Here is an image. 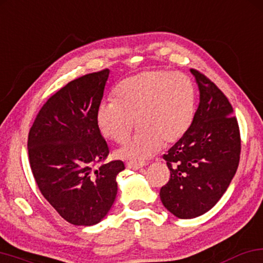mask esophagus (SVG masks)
Listing matches in <instances>:
<instances>
[{
	"mask_svg": "<svg viewBox=\"0 0 263 263\" xmlns=\"http://www.w3.org/2000/svg\"><path fill=\"white\" fill-rule=\"evenodd\" d=\"M145 165H146L145 162H128L127 163V168L132 170H139Z\"/></svg>",
	"mask_w": 263,
	"mask_h": 263,
	"instance_id": "34e87169",
	"label": "esophagus"
}]
</instances>
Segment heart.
I'll use <instances>...</instances> for the list:
<instances>
[{"label":"heart","mask_w":263,"mask_h":263,"mask_svg":"<svg viewBox=\"0 0 263 263\" xmlns=\"http://www.w3.org/2000/svg\"><path fill=\"white\" fill-rule=\"evenodd\" d=\"M116 100H102L97 124L111 141L124 144L135 125L140 130L119 148V158H148L183 138L196 114V88L189 76L165 70H147L125 78L115 90Z\"/></svg>","instance_id":"b5f03b06"}]
</instances>
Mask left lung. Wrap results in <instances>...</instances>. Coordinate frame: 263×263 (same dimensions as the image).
<instances>
[{
    "mask_svg": "<svg viewBox=\"0 0 263 263\" xmlns=\"http://www.w3.org/2000/svg\"><path fill=\"white\" fill-rule=\"evenodd\" d=\"M199 89L192 125L163 158L170 179L159 196L179 219H194L219 202L236 175L240 134L224 94L203 73L191 70Z\"/></svg>",
    "mask_w": 263,
    "mask_h": 263,
    "instance_id": "obj_1",
    "label": "left lung"
}]
</instances>
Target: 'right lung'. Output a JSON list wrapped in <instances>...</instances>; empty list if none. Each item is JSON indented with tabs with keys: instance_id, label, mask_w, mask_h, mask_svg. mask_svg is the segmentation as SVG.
Instances as JSON below:
<instances>
[{
	"instance_id": "obj_1",
	"label": "right lung",
	"mask_w": 263,
	"mask_h": 263,
	"mask_svg": "<svg viewBox=\"0 0 263 263\" xmlns=\"http://www.w3.org/2000/svg\"><path fill=\"white\" fill-rule=\"evenodd\" d=\"M110 70L71 81L41 108L29 132V161L37 186L63 219L93 226L117 196L122 161L102 163L108 146L97 124V108ZM97 162H101L98 170Z\"/></svg>"
}]
</instances>
